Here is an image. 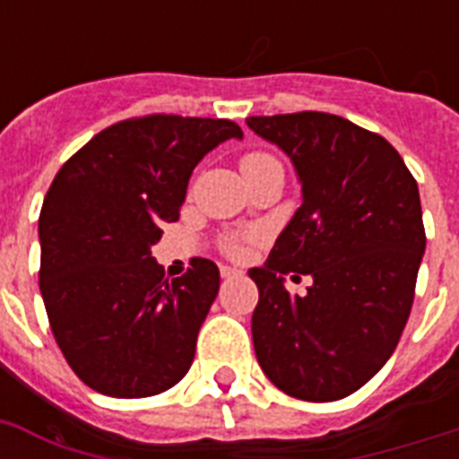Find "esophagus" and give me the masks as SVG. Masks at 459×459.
<instances>
[{
  "mask_svg": "<svg viewBox=\"0 0 459 459\" xmlns=\"http://www.w3.org/2000/svg\"><path fill=\"white\" fill-rule=\"evenodd\" d=\"M221 276L223 279H236V276H243V272L233 269V266H221Z\"/></svg>",
  "mask_w": 459,
  "mask_h": 459,
  "instance_id": "34e87169",
  "label": "esophagus"
}]
</instances>
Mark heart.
<instances>
[{
    "label": "heart",
    "instance_id": "obj_1",
    "mask_svg": "<svg viewBox=\"0 0 459 459\" xmlns=\"http://www.w3.org/2000/svg\"><path fill=\"white\" fill-rule=\"evenodd\" d=\"M264 169H281V164L272 157V154L266 152L245 154L243 161H240V171H243V176L264 171ZM226 250H229L230 255H240V252H243V243H240V240H229V243H226Z\"/></svg>",
    "mask_w": 459,
    "mask_h": 459
}]
</instances>
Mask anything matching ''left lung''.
Wrapping results in <instances>:
<instances>
[{"instance_id":"left-lung-1","label":"left lung","mask_w":459,"mask_h":459,"mask_svg":"<svg viewBox=\"0 0 459 459\" xmlns=\"http://www.w3.org/2000/svg\"><path fill=\"white\" fill-rule=\"evenodd\" d=\"M247 126L288 154L302 186L266 264L250 269L255 355L288 395L341 400L388 362L412 309L427 247L420 187L388 140L348 118L300 111ZM286 275L313 286L290 296Z\"/></svg>"}]
</instances>
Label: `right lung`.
<instances>
[{"label":"right lung","instance_id":"right-lung-1","mask_svg":"<svg viewBox=\"0 0 459 459\" xmlns=\"http://www.w3.org/2000/svg\"><path fill=\"white\" fill-rule=\"evenodd\" d=\"M230 138L243 131L226 118H131L97 133L49 186L39 293L56 345L92 391L147 398L190 369L219 266L195 259L169 281L152 245L178 219L195 166Z\"/></svg>","mask_w":459,"mask_h":459}]
</instances>
